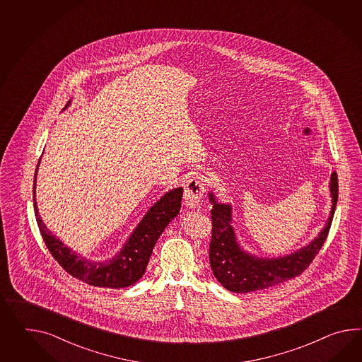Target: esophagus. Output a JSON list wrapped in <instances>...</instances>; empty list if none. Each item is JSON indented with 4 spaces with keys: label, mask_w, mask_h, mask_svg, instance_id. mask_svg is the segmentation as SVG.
I'll use <instances>...</instances> for the list:
<instances>
[{
    "label": "esophagus",
    "mask_w": 362,
    "mask_h": 362,
    "mask_svg": "<svg viewBox=\"0 0 362 362\" xmlns=\"http://www.w3.org/2000/svg\"><path fill=\"white\" fill-rule=\"evenodd\" d=\"M205 185V180L202 175H196L187 182L185 188V203L187 206L196 208L200 205L204 192L206 189Z\"/></svg>",
    "instance_id": "obj_1"
}]
</instances>
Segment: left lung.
<instances>
[{
	"label": "left lung",
	"mask_w": 362,
	"mask_h": 362,
	"mask_svg": "<svg viewBox=\"0 0 362 362\" xmlns=\"http://www.w3.org/2000/svg\"><path fill=\"white\" fill-rule=\"evenodd\" d=\"M329 192L332 197V208L325 228L317 234V238L293 254L272 259L248 254L240 247L231 226V205L218 203L213 192H209V200L213 205L209 263L214 277L228 291L250 293L268 289L300 276L311 264L326 242L331 228L339 196L335 171L331 174Z\"/></svg>",
	"instance_id": "obj_1"
}]
</instances>
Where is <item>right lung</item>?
I'll return each instance as SVG.
<instances>
[{
  "instance_id": "obj_1",
  "label": "right lung",
  "mask_w": 362,
  "mask_h": 362,
  "mask_svg": "<svg viewBox=\"0 0 362 362\" xmlns=\"http://www.w3.org/2000/svg\"><path fill=\"white\" fill-rule=\"evenodd\" d=\"M39 163L40 159L37 162V166ZM36 174L37 168L34 177V209L36 222L45 242V246L48 247L54 260L68 274L81 281L99 288H127L141 279L145 274L146 265L149 263L150 255L156 246V242L158 240L159 235L165 231L168 223L179 214L180 202L183 197L182 187L166 192L142 217L141 222L133 230L120 252H117L112 259H108L106 262H93L71 251L69 247L65 246L60 239L56 238V235H53L47 229L45 222L39 216L36 205Z\"/></svg>"
}]
</instances>
